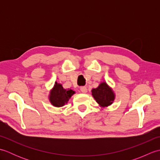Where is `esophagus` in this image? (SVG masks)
<instances>
[{"instance_id": "1", "label": "esophagus", "mask_w": 160, "mask_h": 160, "mask_svg": "<svg viewBox=\"0 0 160 160\" xmlns=\"http://www.w3.org/2000/svg\"><path fill=\"white\" fill-rule=\"evenodd\" d=\"M80 91H82V93H87V87H84V86L80 87Z\"/></svg>"}]
</instances>
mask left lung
I'll return each mask as SVG.
<instances>
[{
    "instance_id": "1",
    "label": "left lung",
    "mask_w": 160,
    "mask_h": 160,
    "mask_svg": "<svg viewBox=\"0 0 160 160\" xmlns=\"http://www.w3.org/2000/svg\"><path fill=\"white\" fill-rule=\"evenodd\" d=\"M92 96L100 106L104 107L111 105L115 99V94L106 82H102L96 89H93Z\"/></svg>"
}]
</instances>
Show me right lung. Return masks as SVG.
<instances>
[{"label":"right lung","mask_w":160,"mask_h":160,"mask_svg":"<svg viewBox=\"0 0 160 160\" xmlns=\"http://www.w3.org/2000/svg\"><path fill=\"white\" fill-rule=\"evenodd\" d=\"M75 93L71 89H64L62 84L56 82L53 89L51 91L49 100L54 107H60L67 103L69 98Z\"/></svg>","instance_id":"right-lung-1"}]
</instances>
